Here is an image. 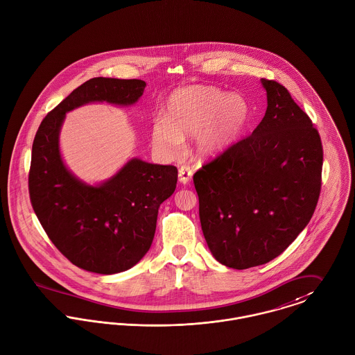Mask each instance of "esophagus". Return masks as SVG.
<instances>
[{
    "label": "esophagus",
    "instance_id": "34e87169",
    "mask_svg": "<svg viewBox=\"0 0 355 355\" xmlns=\"http://www.w3.org/2000/svg\"><path fill=\"white\" fill-rule=\"evenodd\" d=\"M192 175H193V173H192V168L189 166H181L180 167L178 180H180L181 184H184V185L189 184L191 180H192Z\"/></svg>",
    "mask_w": 355,
    "mask_h": 355
}]
</instances>
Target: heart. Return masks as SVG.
<instances>
[{"mask_svg":"<svg viewBox=\"0 0 355 355\" xmlns=\"http://www.w3.org/2000/svg\"><path fill=\"white\" fill-rule=\"evenodd\" d=\"M249 103L214 85H187L170 94L164 119L151 126V141L168 159L184 153L185 139L196 136V153L207 158L233 146L249 121Z\"/></svg>","mask_w":355,"mask_h":355,"instance_id":"1","label":"heart"}]
</instances>
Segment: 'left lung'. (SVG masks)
<instances>
[{"instance_id":"1","label":"left lung","mask_w":355,"mask_h":355,"mask_svg":"<svg viewBox=\"0 0 355 355\" xmlns=\"http://www.w3.org/2000/svg\"><path fill=\"white\" fill-rule=\"evenodd\" d=\"M261 84L264 119L193 175L207 245L234 270L277 257L309 223L321 189L317 129L282 84Z\"/></svg>"}]
</instances>
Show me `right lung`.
Wrapping results in <instances>:
<instances>
[{
	"label": "right lung",
	"mask_w": 355,
	"mask_h": 355,
	"mask_svg": "<svg viewBox=\"0 0 355 355\" xmlns=\"http://www.w3.org/2000/svg\"><path fill=\"white\" fill-rule=\"evenodd\" d=\"M143 80L94 78L73 89L40 122L33 144L28 191L55 248L76 267L112 275L136 266L151 248L160 204L175 191V166L130 159L99 185L80 181L60 153L65 114L94 102L135 105Z\"/></svg>",
	"instance_id": "add662e5"
}]
</instances>
